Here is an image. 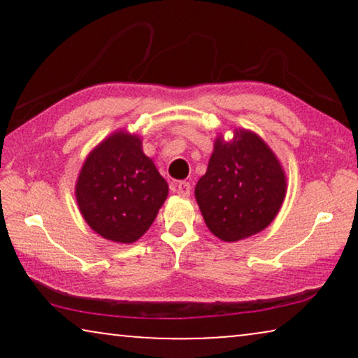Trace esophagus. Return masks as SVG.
<instances>
[{
    "mask_svg": "<svg viewBox=\"0 0 358 358\" xmlns=\"http://www.w3.org/2000/svg\"><path fill=\"white\" fill-rule=\"evenodd\" d=\"M174 190L182 197H189L190 195V184L185 182V180H179V182L174 184Z\"/></svg>",
    "mask_w": 358,
    "mask_h": 358,
    "instance_id": "1",
    "label": "esophagus"
}]
</instances>
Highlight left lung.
I'll return each instance as SVG.
<instances>
[{
  "mask_svg": "<svg viewBox=\"0 0 358 358\" xmlns=\"http://www.w3.org/2000/svg\"><path fill=\"white\" fill-rule=\"evenodd\" d=\"M287 179L277 156L261 136L234 129L233 138L215 140L207 173L195 185L205 223L227 243L262 231L280 210Z\"/></svg>",
  "mask_w": 358,
  "mask_h": 358,
  "instance_id": "obj_1",
  "label": "left lung"
}]
</instances>
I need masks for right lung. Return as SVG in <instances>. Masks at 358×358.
<instances>
[{"mask_svg":"<svg viewBox=\"0 0 358 358\" xmlns=\"http://www.w3.org/2000/svg\"><path fill=\"white\" fill-rule=\"evenodd\" d=\"M168 190L140 136L120 130L87 155L75 194L83 218L97 234L130 244L148 231Z\"/></svg>","mask_w":358,"mask_h":358,"instance_id":"right-lung-1","label":"right lung"}]
</instances>
